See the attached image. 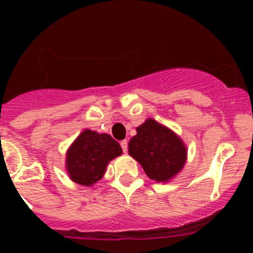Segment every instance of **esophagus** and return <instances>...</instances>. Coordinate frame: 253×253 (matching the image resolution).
<instances>
[{"label":"esophagus","mask_w":253,"mask_h":253,"mask_svg":"<svg viewBox=\"0 0 253 253\" xmlns=\"http://www.w3.org/2000/svg\"><path fill=\"white\" fill-rule=\"evenodd\" d=\"M120 146H122L123 152L126 153V151H128V142H126V140H122V142H120Z\"/></svg>","instance_id":"1"}]
</instances>
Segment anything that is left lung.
I'll use <instances>...</instances> for the list:
<instances>
[{
  "mask_svg": "<svg viewBox=\"0 0 253 253\" xmlns=\"http://www.w3.org/2000/svg\"><path fill=\"white\" fill-rule=\"evenodd\" d=\"M129 154L139 162L151 180L167 182L182 169L186 162V147L178 135L153 119L137 128L129 140Z\"/></svg>",
  "mask_w": 253,
  "mask_h": 253,
  "instance_id": "1",
  "label": "left lung"
}]
</instances>
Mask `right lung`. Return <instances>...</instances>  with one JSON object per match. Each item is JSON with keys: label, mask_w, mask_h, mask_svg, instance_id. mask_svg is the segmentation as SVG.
<instances>
[{"label": "right lung", "mask_w": 253, "mask_h": 253, "mask_svg": "<svg viewBox=\"0 0 253 253\" xmlns=\"http://www.w3.org/2000/svg\"><path fill=\"white\" fill-rule=\"evenodd\" d=\"M122 153V147L111 135L86 129L67 151V172L77 184L91 186L101 180L109 162Z\"/></svg>", "instance_id": "obj_1"}]
</instances>
